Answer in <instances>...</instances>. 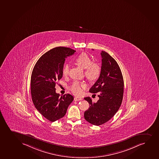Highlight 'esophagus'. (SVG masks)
<instances>
[{
	"instance_id": "esophagus-1",
	"label": "esophagus",
	"mask_w": 159,
	"mask_h": 159,
	"mask_svg": "<svg viewBox=\"0 0 159 159\" xmlns=\"http://www.w3.org/2000/svg\"><path fill=\"white\" fill-rule=\"evenodd\" d=\"M81 99H82V98H81V97H78V96H77V97H75V98H74V100H75V101H80Z\"/></svg>"
}]
</instances>
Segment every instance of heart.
I'll return each mask as SVG.
<instances>
[{"label": "heart", "instance_id": "1", "mask_svg": "<svg viewBox=\"0 0 159 159\" xmlns=\"http://www.w3.org/2000/svg\"><path fill=\"white\" fill-rule=\"evenodd\" d=\"M75 62L78 66L84 69V75L90 81H95L99 78L101 73V67L98 64L92 62V58L85 52H82L75 58ZM69 72V66L65 64L62 69L64 76H67ZM84 82L75 81L71 86V90L75 95H79L82 93V90L86 87Z\"/></svg>", "mask_w": 159, "mask_h": 159}]
</instances>
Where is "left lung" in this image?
<instances>
[{
	"label": "left lung",
	"mask_w": 159,
	"mask_h": 159,
	"mask_svg": "<svg viewBox=\"0 0 159 159\" xmlns=\"http://www.w3.org/2000/svg\"><path fill=\"white\" fill-rule=\"evenodd\" d=\"M101 55V75L89 89L92 93H98L99 99L94 103L90 97L84 98L90 105L84 112V119L95 125L106 123L117 112L122 102L124 87L123 76L117 62L104 51Z\"/></svg>",
	"instance_id": "1"
}]
</instances>
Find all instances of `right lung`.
<instances>
[{
  "label": "right lung",
  "mask_w": 159,
  "mask_h": 159,
  "mask_svg": "<svg viewBox=\"0 0 159 159\" xmlns=\"http://www.w3.org/2000/svg\"><path fill=\"white\" fill-rule=\"evenodd\" d=\"M75 51L58 47L45 53L38 60L31 77V93L34 105L40 113L51 122L63 118L73 100L70 94L56 93V81L63 76L66 58Z\"/></svg>",
  "instance_id": "right-lung-1"
}]
</instances>
